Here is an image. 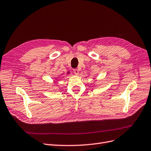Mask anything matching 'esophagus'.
Here are the masks:
<instances>
[{
	"mask_svg": "<svg viewBox=\"0 0 151 151\" xmlns=\"http://www.w3.org/2000/svg\"><path fill=\"white\" fill-rule=\"evenodd\" d=\"M73 72H74L75 75H78L79 74V70L78 69H75V70H73Z\"/></svg>",
	"mask_w": 151,
	"mask_h": 151,
	"instance_id": "34e87169",
	"label": "esophagus"
}]
</instances>
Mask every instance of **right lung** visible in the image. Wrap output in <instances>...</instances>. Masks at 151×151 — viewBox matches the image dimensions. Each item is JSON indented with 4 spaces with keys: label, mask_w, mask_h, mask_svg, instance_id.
<instances>
[{
    "label": "right lung",
    "mask_w": 151,
    "mask_h": 151,
    "mask_svg": "<svg viewBox=\"0 0 151 151\" xmlns=\"http://www.w3.org/2000/svg\"><path fill=\"white\" fill-rule=\"evenodd\" d=\"M68 73H70V72H69V71H68V72H67V74H68ZM58 79H59V78H56V80H55V81H59V80H58Z\"/></svg>",
    "instance_id": "obj_1"
}]
</instances>
